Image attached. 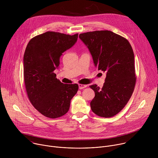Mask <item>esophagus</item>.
Instances as JSON below:
<instances>
[{"label":"esophagus","instance_id":"obj_1","mask_svg":"<svg viewBox=\"0 0 158 158\" xmlns=\"http://www.w3.org/2000/svg\"><path fill=\"white\" fill-rule=\"evenodd\" d=\"M87 87V85H85V84H79V89H82L84 88H85Z\"/></svg>","mask_w":158,"mask_h":158}]
</instances>
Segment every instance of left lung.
<instances>
[{"label":"left lung","instance_id":"8db88e82","mask_svg":"<svg viewBox=\"0 0 158 158\" xmlns=\"http://www.w3.org/2000/svg\"><path fill=\"white\" fill-rule=\"evenodd\" d=\"M91 52L95 67L105 72L102 89L90 85L95 93L91 109L96 115L110 118L124 107L136 84L134 56L129 41L109 31H96L79 34Z\"/></svg>","mask_w":158,"mask_h":158}]
</instances>
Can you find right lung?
Here are the masks:
<instances>
[{
	"mask_svg": "<svg viewBox=\"0 0 158 158\" xmlns=\"http://www.w3.org/2000/svg\"><path fill=\"white\" fill-rule=\"evenodd\" d=\"M78 34L48 31L33 37L27 44L24 55L26 91L32 106L44 116L55 119L65 114L78 91L77 84H63L54 73L62 53L74 46Z\"/></svg>",
	"mask_w": 158,
	"mask_h": 158,
	"instance_id": "1",
	"label": "right lung"
}]
</instances>
